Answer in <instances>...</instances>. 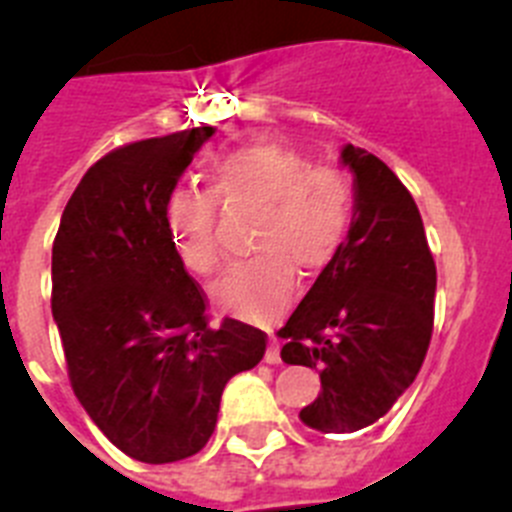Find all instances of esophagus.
Listing matches in <instances>:
<instances>
[{
	"label": "esophagus",
	"instance_id": "obj_1",
	"mask_svg": "<svg viewBox=\"0 0 512 512\" xmlns=\"http://www.w3.org/2000/svg\"><path fill=\"white\" fill-rule=\"evenodd\" d=\"M265 361L267 364H280V343L275 336L270 338V346H267L265 351Z\"/></svg>",
	"mask_w": 512,
	"mask_h": 512
}]
</instances>
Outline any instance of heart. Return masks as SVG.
I'll use <instances>...</instances> for the list:
<instances>
[{
  "label": "heart",
  "instance_id": "1",
  "mask_svg": "<svg viewBox=\"0 0 512 512\" xmlns=\"http://www.w3.org/2000/svg\"><path fill=\"white\" fill-rule=\"evenodd\" d=\"M212 191L176 186L164 204L176 255L197 275L219 265L217 197L257 207L250 247L212 285L219 310L245 321H265L298 290V270L318 275L343 250L356 214L353 181L341 166L310 164L278 143H247L212 161Z\"/></svg>",
  "mask_w": 512,
  "mask_h": 512
}]
</instances>
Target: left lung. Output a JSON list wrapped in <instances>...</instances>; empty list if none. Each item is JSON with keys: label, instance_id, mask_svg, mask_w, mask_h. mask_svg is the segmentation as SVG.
Here are the masks:
<instances>
[{"label": "left lung", "instance_id": "8db88e82", "mask_svg": "<svg viewBox=\"0 0 512 512\" xmlns=\"http://www.w3.org/2000/svg\"><path fill=\"white\" fill-rule=\"evenodd\" d=\"M341 161L356 191L351 232L278 331L285 364L321 374V394L300 419L323 434L379 422L412 386L432 338L437 290L422 214L407 186L351 143Z\"/></svg>", "mask_w": 512, "mask_h": 512}]
</instances>
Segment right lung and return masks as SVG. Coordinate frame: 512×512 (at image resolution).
<instances>
[{
    "label": "right lung",
    "instance_id": "right-lung-1",
    "mask_svg": "<svg viewBox=\"0 0 512 512\" xmlns=\"http://www.w3.org/2000/svg\"><path fill=\"white\" fill-rule=\"evenodd\" d=\"M212 126L128 143L80 179L52 245V318L75 396L148 465L197 455L227 381L265 356L260 328L224 318L189 278L164 204Z\"/></svg>",
    "mask_w": 512,
    "mask_h": 512
}]
</instances>
